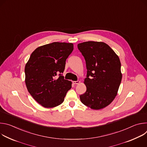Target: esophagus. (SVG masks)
Here are the masks:
<instances>
[{
    "instance_id": "obj_1",
    "label": "esophagus",
    "mask_w": 147,
    "mask_h": 147,
    "mask_svg": "<svg viewBox=\"0 0 147 147\" xmlns=\"http://www.w3.org/2000/svg\"><path fill=\"white\" fill-rule=\"evenodd\" d=\"M73 83L74 84H78L79 83H80V81H73Z\"/></svg>"
}]
</instances>
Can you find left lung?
<instances>
[{
  "mask_svg": "<svg viewBox=\"0 0 147 147\" xmlns=\"http://www.w3.org/2000/svg\"><path fill=\"white\" fill-rule=\"evenodd\" d=\"M77 47L84 57L87 69L84 81L87 91L80 96V100L92 109H103L117 94L122 78L119 57L103 42H84Z\"/></svg>",
  "mask_w": 147,
  "mask_h": 147,
  "instance_id": "left-lung-1",
  "label": "left lung"
}]
</instances>
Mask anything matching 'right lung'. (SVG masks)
Instances as JSON below:
<instances>
[{"instance_id": "add662e5", "label": "right lung", "mask_w": 147, "mask_h": 147, "mask_svg": "<svg viewBox=\"0 0 147 147\" xmlns=\"http://www.w3.org/2000/svg\"><path fill=\"white\" fill-rule=\"evenodd\" d=\"M73 49L71 43L56 42L39 47L31 53L25 66V82L29 93L42 107L59 105L71 88L72 82L61 73Z\"/></svg>"}]
</instances>
